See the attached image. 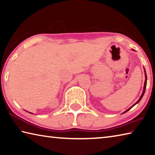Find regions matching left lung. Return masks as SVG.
Here are the masks:
<instances>
[{"mask_svg":"<svg viewBox=\"0 0 155 155\" xmlns=\"http://www.w3.org/2000/svg\"><path fill=\"white\" fill-rule=\"evenodd\" d=\"M132 50H133V51H135L134 49H132ZM144 74H145V82H144V89H143V91H142V95H141V96H140V97L139 98V100H137V102H136V103H135L133 106H131L130 107V108H128L127 110H125L124 112H123L122 114H124V113H125V112H127V111H129V110H130V109L132 108V107H134L135 105L137 104V103L140 102V101L142 100V97L144 96V93H145V90H146V83H147V76H146V70H145V69H144Z\"/></svg>","mask_w":155,"mask_h":155,"instance_id":"left-lung-1","label":"left lung"}]
</instances>
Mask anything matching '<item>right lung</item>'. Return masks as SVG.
Returning <instances> with one entry per match:
<instances>
[{
    "label": "right lung",
    "mask_w": 155,
    "mask_h": 155,
    "mask_svg": "<svg viewBox=\"0 0 155 155\" xmlns=\"http://www.w3.org/2000/svg\"><path fill=\"white\" fill-rule=\"evenodd\" d=\"M31 114H32V113H31Z\"/></svg>",
    "instance_id": "obj_1"
}]
</instances>
